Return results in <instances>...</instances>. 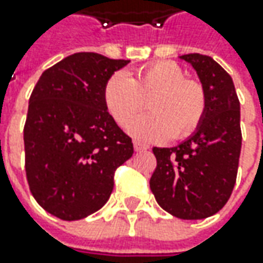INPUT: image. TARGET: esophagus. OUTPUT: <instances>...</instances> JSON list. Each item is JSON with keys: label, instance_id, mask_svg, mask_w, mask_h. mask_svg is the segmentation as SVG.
Wrapping results in <instances>:
<instances>
[{"label": "esophagus", "instance_id": "34e87169", "mask_svg": "<svg viewBox=\"0 0 263 263\" xmlns=\"http://www.w3.org/2000/svg\"><path fill=\"white\" fill-rule=\"evenodd\" d=\"M149 146L147 145H142V143H139V142H135V151L136 152H143V151H147Z\"/></svg>", "mask_w": 263, "mask_h": 263}]
</instances>
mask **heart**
I'll return each instance as SVG.
<instances>
[{
    "mask_svg": "<svg viewBox=\"0 0 263 263\" xmlns=\"http://www.w3.org/2000/svg\"><path fill=\"white\" fill-rule=\"evenodd\" d=\"M151 112L135 118L128 132L137 140L159 142L184 139L202 123L206 112V92L200 82L186 79L173 61L140 67L135 77L116 71L104 86V102L117 124L124 127L145 105Z\"/></svg>",
    "mask_w": 263,
    "mask_h": 263,
    "instance_id": "heart-1",
    "label": "heart"
}]
</instances>
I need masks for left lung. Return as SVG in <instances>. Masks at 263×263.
Returning <instances> with one entry per match:
<instances>
[{
    "label": "left lung",
    "mask_w": 263,
    "mask_h": 263,
    "mask_svg": "<svg viewBox=\"0 0 263 263\" xmlns=\"http://www.w3.org/2000/svg\"><path fill=\"white\" fill-rule=\"evenodd\" d=\"M196 70L206 112L192 136L174 147H154L151 190L158 205L181 219H203L222 209L236 184L241 151L240 102L233 79L211 57H180Z\"/></svg>",
    "instance_id": "left-lung-1"
}]
</instances>
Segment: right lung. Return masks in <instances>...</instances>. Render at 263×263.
<instances>
[{
  "label": "right lung",
  "instance_id": "add662e5",
  "mask_svg": "<svg viewBox=\"0 0 263 263\" xmlns=\"http://www.w3.org/2000/svg\"><path fill=\"white\" fill-rule=\"evenodd\" d=\"M128 60L77 52L49 67L29 99L23 139L27 183L51 215L76 221L104 206L132 139L106 111L104 86Z\"/></svg>",
  "mask_w": 263,
  "mask_h": 263
}]
</instances>
